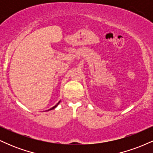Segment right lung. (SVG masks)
<instances>
[{
    "instance_id": "add662e5",
    "label": "right lung",
    "mask_w": 153,
    "mask_h": 153,
    "mask_svg": "<svg viewBox=\"0 0 153 153\" xmlns=\"http://www.w3.org/2000/svg\"><path fill=\"white\" fill-rule=\"evenodd\" d=\"M59 102H60V101H59V102H58V103H57V105H55V106H53V107H52V108H50V110L54 109V108H55V107H57V105H58V104H59Z\"/></svg>"
}]
</instances>
